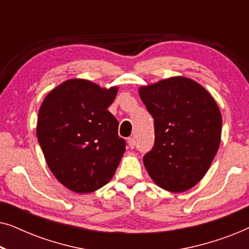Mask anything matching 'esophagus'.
I'll return each instance as SVG.
<instances>
[{"mask_svg":"<svg viewBox=\"0 0 249 249\" xmlns=\"http://www.w3.org/2000/svg\"><path fill=\"white\" fill-rule=\"evenodd\" d=\"M128 145H129V147H130V148H134V147H135V145H136V141H135V138H134V137L128 138Z\"/></svg>","mask_w":249,"mask_h":249,"instance_id":"1","label":"esophagus"}]
</instances>
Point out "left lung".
Wrapping results in <instances>:
<instances>
[{"mask_svg": "<svg viewBox=\"0 0 249 249\" xmlns=\"http://www.w3.org/2000/svg\"><path fill=\"white\" fill-rule=\"evenodd\" d=\"M138 94L154 119L155 145L142 160L149 177L171 193L193 188L219 149V105L202 85L183 76L141 86Z\"/></svg>", "mask_w": 249, "mask_h": 249, "instance_id": "left-lung-1", "label": "left lung"}]
</instances>
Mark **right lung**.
Listing matches in <instances>:
<instances>
[{"mask_svg":"<svg viewBox=\"0 0 249 249\" xmlns=\"http://www.w3.org/2000/svg\"><path fill=\"white\" fill-rule=\"evenodd\" d=\"M118 90L72 78L53 88L40 105L37 138L50 170L71 192L102 188L124 156L119 122L107 111Z\"/></svg>","mask_w":249,"mask_h":249,"instance_id":"add662e5","label":"right lung"}]
</instances>
